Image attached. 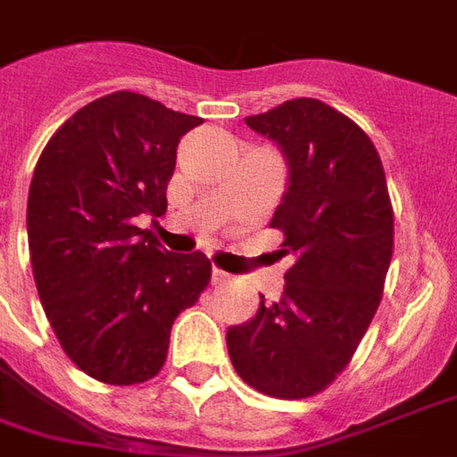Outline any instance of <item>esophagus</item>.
Instances as JSON below:
<instances>
[{
  "label": "esophagus",
  "mask_w": 457,
  "mask_h": 457,
  "mask_svg": "<svg viewBox=\"0 0 457 457\" xmlns=\"http://www.w3.org/2000/svg\"><path fill=\"white\" fill-rule=\"evenodd\" d=\"M232 280V276L225 271H220V269H212V283L215 286H225V283H229Z\"/></svg>",
  "instance_id": "esophagus-1"
}]
</instances>
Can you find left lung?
<instances>
[{"instance_id": "obj_1", "label": "left lung", "mask_w": 457, "mask_h": 457, "mask_svg": "<svg viewBox=\"0 0 457 457\" xmlns=\"http://www.w3.org/2000/svg\"><path fill=\"white\" fill-rule=\"evenodd\" d=\"M280 145L288 191L273 212L278 254H293L286 288L252 322L229 327L232 366L249 387L303 400L349 366L380 305L395 246V212L380 154L361 128L317 99L245 118Z\"/></svg>"}]
</instances>
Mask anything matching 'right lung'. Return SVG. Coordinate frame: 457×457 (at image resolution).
Returning <instances> with one entry per match:
<instances>
[{"label":"right lung","instance_id":"add662e5","mask_svg":"<svg viewBox=\"0 0 457 457\" xmlns=\"http://www.w3.org/2000/svg\"><path fill=\"white\" fill-rule=\"evenodd\" d=\"M203 118L113 91L60 125L30 179L29 249L40 303L74 366L106 385L160 373L171 324L211 283V259L174 254L137 215L167 212L177 145Z\"/></svg>","mask_w":457,"mask_h":457}]
</instances>
